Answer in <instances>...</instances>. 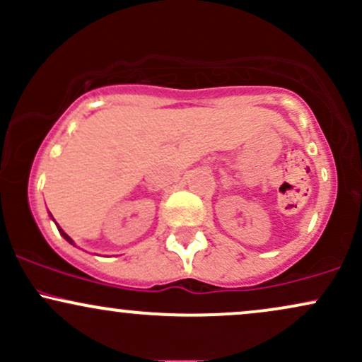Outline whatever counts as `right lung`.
<instances>
[{
  "label": "right lung",
  "instance_id": "obj_1",
  "mask_svg": "<svg viewBox=\"0 0 362 362\" xmlns=\"http://www.w3.org/2000/svg\"><path fill=\"white\" fill-rule=\"evenodd\" d=\"M51 218H52V216H51ZM52 219H54V218H52ZM56 226H57V230H59V233H61V236H62V238H64V240H66V242H68V243H71V245H74V242H73V240H71V238H69V236H68V235H66V233H64V231H62V228L59 226V224H57V223H56Z\"/></svg>",
  "mask_w": 362,
  "mask_h": 362
}]
</instances>
